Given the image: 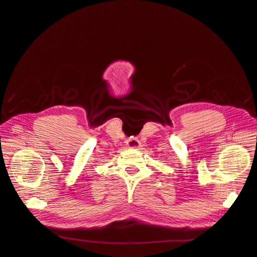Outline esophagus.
Listing matches in <instances>:
<instances>
[{"label": "esophagus", "instance_id": "1", "mask_svg": "<svg viewBox=\"0 0 257 257\" xmlns=\"http://www.w3.org/2000/svg\"><path fill=\"white\" fill-rule=\"evenodd\" d=\"M127 146L128 147H131V148H140L141 147V143L138 139L136 138H131L129 139L127 142Z\"/></svg>", "mask_w": 257, "mask_h": 257}]
</instances>
